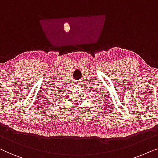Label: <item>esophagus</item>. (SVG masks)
Segmentation results:
<instances>
[{"mask_svg": "<svg viewBox=\"0 0 158 158\" xmlns=\"http://www.w3.org/2000/svg\"><path fill=\"white\" fill-rule=\"evenodd\" d=\"M76 85H80V81H76Z\"/></svg>", "mask_w": 158, "mask_h": 158, "instance_id": "34e87169", "label": "esophagus"}]
</instances>
